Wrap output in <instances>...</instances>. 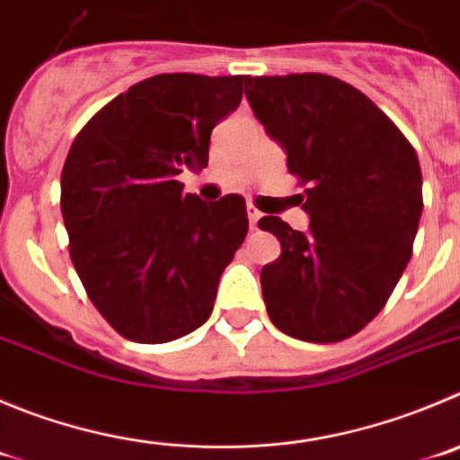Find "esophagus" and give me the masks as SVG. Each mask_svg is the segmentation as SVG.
<instances>
[{"label": "esophagus", "mask_w": 460, "mask_h": 460, "mask_svg": "<svg viewBox=\"0 0 460 460\" xmlns=\"http://www.w3.org/2000/svg\"><path fill=\"white\" fill-rule=\"evenodd\" d=\"M247 217H250V226L256 229V222L261 220V210L254 204H247Z\"/></svg>", "instance_id": "obj_1"}]
</instances>
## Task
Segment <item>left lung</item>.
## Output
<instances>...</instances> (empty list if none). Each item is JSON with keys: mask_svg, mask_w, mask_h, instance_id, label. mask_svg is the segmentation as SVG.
Listing matches in <instances>:
<instances>
[{"mask_svg": "<svg viewBox=\"0 0 460 460\" xmlns=\"http://www.w3.org/2000/svg\"><path fill=\"white\" fill-rule=\"evenodd\" d=\"M244 94L288 154L311 217L306 231L277 216L259 220L281 243L261 270L270 320L297 341H345L385 306L413 254L418 154L370 97L336 76H254Z\"/></svg>", "mask_w": 460, "mask_h": 460, "instance_id": "1", "label": "left lung"}]
</instances>
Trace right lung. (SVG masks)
I'll use <instances>...</instances> for the list:
<instances>
[{
	"mask_svg": "<svg viewBox=\"0 0 460 460\" xmlns=\"http://www.w3.org/2000/svg\"><path fill=\"white\" fill-rule=\"evenodd\" d=\"M247 76L156 75L94 113L67 152L61 213L70 259L119 336L158 345L210 317L217 283L247 235L240 195L183 192L208 165L210 131L238 109Z\"/></svg>",
	"mask_w": 460,
	"mask_h": 460,
	"instance_id": "obj_1",
	"label": "right lung"
}]
</instances>
